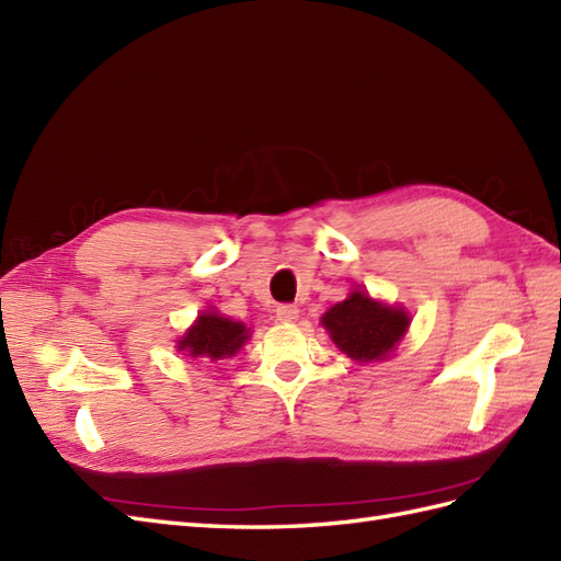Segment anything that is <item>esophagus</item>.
<instances>
[{
  "label": "esophagus",
  "instance_id": "34e87169",
  "mask_svg": "<svg viewBox=\"0 0 561 561\" xmlns=\"http://www.w3.org/2000/svg\"><path fill=\"white\" fill-rule=\"evenodd\" d=\"M297 317H299V309L293 305H280L276 309V319L283 323H293V321H297Z\"/></svg>",
  "mask_w": 561,
  "mask_h": 561
}]
</instances>
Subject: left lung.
Instances as JSON below:
<instances>
[{
	"label": "left lung",
	"mask_w": 561,
	"mask_h": 561,
	"mask_svg": "<svg viewBox=\"0 0 561 561\" xmlns=\"http://www.w3.org/2000/svg\"><path fill=\"white\" fill-rule=\"evenodd\" d=\"M321 323L350 359L380 362L398 347L412 319L404 307H390L364 290H352L323 313Z\"/></svg>",
	"instance_id": "8db88e82"
}]
</instances>
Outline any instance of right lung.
<instances>
[{
  "mask_svg": "<svg viewBox=\"0 0 561 561\" xmlns=\"http://www.w3.org/2000/svg\"><path fill=\"white\" fill-rule=\"evenodd\" d=\"M248 325L226 319L209 309L202 311L197 321L187 328V333L178 340V352H185L193 359H226L248 343Z\"/></svg>",
  "mask_w": 561,
  "mask_h": 561,
  "instance_id": "1",
  "label": "right lung"
}]
</instances>
